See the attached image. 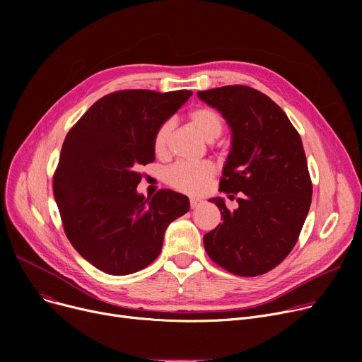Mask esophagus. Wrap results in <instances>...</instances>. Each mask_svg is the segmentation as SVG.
I'll return each instance as SVG.
<instances>
[{
  "label": "esophagus",
  "instance_id": "obj_1",
  "mask_svg": "<svg viewBox=\"0 0 362 362\" xmlns=\"http://www.w3.org/2000/svg\"><path fill=\"white\" fill-rule=\"evenodd\" d=\"M201 199H198V198H191V199H189V204H191V208H192V210H194V208H198L199 205H201Z\"/></svg>",
  "mask_w": 362,
  "mask_h": 362
}]
</instances>
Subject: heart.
<instances>
[{
    "mask_svg": "<svg viewBox=\"0 0 362 362\" xmlns=\"http://www.w3.org/2000/svg\"><path fill=\"white\" fill-rule=\"evenodd\" d=\"M189 120L199 132V135L206 141L218 138L223 132V119L220 114L210 107H199L189 112ZM173 122L167 120L157 129L154 135V151L156 154L163 157L167 154L168 138ZM216 165L210 161L186 163L179 161L165 170V182L185 194H201L210 185L211 179L216 176Z\"/></svg>",
    "mask_w": 362,
    "mask_h": 362,
    "instance_id": "heart-1",
    "label": "heart"
}]
</instances>
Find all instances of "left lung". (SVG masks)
Returning a JSON list of instances; mask_svg holds the SVG:
<instances>
[{
    "instance_id": "8db88e82",
    "label": "left lung",
    "mask_w": 362,
    "mask_h": 362,
    "mask_svg": "<svg viewBox=\"0 0 362 362\" xmlns=\"http://www.w3.org/2000/svg\"><path fill=\"white\" fill-rule=\"evenodd\" d=\"M232 130L220 191L238 195L229 210L211 198L223 223L204 236L210 258L236 276L267 273L286 258L299 238L313 197L302 141L284 111L267 95L230 85L199 90Z\"/></svg>"
}]
</instances>
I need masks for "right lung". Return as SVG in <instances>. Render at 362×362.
<instances>
[{"label": "right lung", "instance_id": "right-lung-1", "mask_svg": "<svg viewBox=\"0 0 362 362\" xmlns=\"http://www.w3.org/2000/svg\"><path fill=\"white\" fill-rule=\"evenodd\" d=\"M191 90L126 89L95 103L67 133L52 180L67 239L98 270L124 276L154 261L187 197L136 192L139 167L156 160L154 135Z\"/></svg>", "mask_w": 362, "mask_h": 362}]
</instances>
